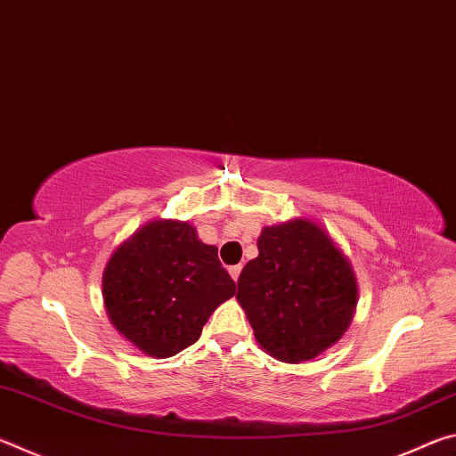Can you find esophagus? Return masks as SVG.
I'll return each instance as SVG.
<instances>
[{"mask_svg":"<svg viewBox=\"0 0 456 456\" xmlns=\"http://www.w3.org/2000/svg\"><path fill=\"white\" fill-rule=\"evenodd\" d=\"M241 269H243L241 265H231V267H229V273H231V277H233L235 281L239 280V275H241Z\"/></svg>","mask_w":456,"mask_h":456,"instance_id":"obj_1","label":"esophagus"}]
</instances>
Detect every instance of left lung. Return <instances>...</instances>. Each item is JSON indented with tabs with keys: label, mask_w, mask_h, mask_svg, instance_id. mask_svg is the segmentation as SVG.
<instances>
[{
	"label": "left lung",
	"mask_w": 456,
	"mask_h": 456,
	"mask_svg": "<svg viewBox=\"0 0 456 456\" xmlns=\"http://www.w3.org/2000/svg\"><path fill=\"white\" fill-rule=\"evenodd\" d=\"M257 249L237 281L256 339L288 364L315 358L352 322L358 289L348 259L304 219L265 227Z\"/></svg>",
	"instance_id": "obj_1"
}]
</instances>
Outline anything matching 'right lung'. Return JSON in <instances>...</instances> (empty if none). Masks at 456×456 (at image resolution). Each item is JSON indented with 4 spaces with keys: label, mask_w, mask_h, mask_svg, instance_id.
I'll list each match as a JSON object with an SVG mask.
<instances>
[{
    "label": "right lung",
    "mask_w": 456,
    "mask_h": 456,
    "mask_svg": "<svg viewBox=\"0 0 456 456\" xmlns=\"http://www.w3.org/2000/svg\"><path fill=\"white\" fill-rule=\"evenodd\" d=\"M102 289L120 334L149 356L171 358L197 342L235 281L189 223L154 221L112 253Z\"/></svg>",
    "instance_id": "obj_1"
}]
</instances>
